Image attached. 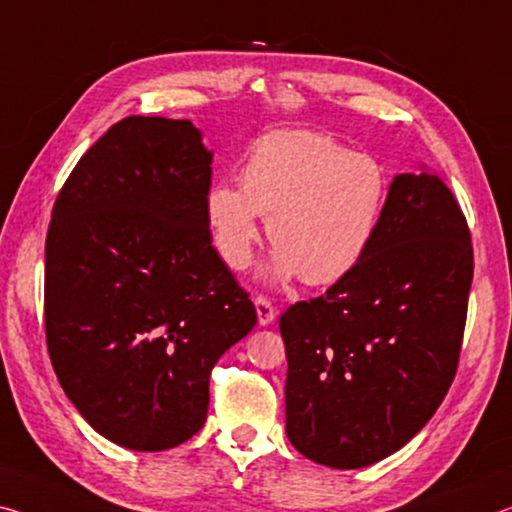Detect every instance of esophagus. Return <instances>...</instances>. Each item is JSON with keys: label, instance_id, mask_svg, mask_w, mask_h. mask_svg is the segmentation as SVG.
I'll return each mask as SVG.
<instances>
[{"label": "esophagus", "instance_id": "34e87169", "mask_svg": "<svg viewBox=\"0 0 512 512\" xmlns=\"http://www.w3.org/2000/svg\"><path fill=\"white\" fill-rule=\"evenodd\" d=\"M254 306H256L258 324H261V326H270L276 320V308L270 304V299H267V297H256Z\"/></svg>", "mask_w": 512, "mask_h": 512}]
</instances>
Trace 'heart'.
I'll use <instances>...</instances> for the list:
<instances>
[{"label":"heart","instance_id":"b5f03b06","mask_svg":"<svg viewBox=\"0 0 512 512\" xmlns=\"http://www.w3.org/2000/svg\"><path fill=\"white\" fill-rule=\"evenodd\" d=\"M388 192L390 174L379 158L315 131H274L251 147L240 186H211L204 211L217 254L231 270L251 263L267 217L274 249L265 276L331 286L367 256Z\"/></svg>","mask_w":512,"mask_h":512}]
</instances>
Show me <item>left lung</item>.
<instances>
[{"mask_svg":"<svg viewBox=\"0 0 512 512\" xmlns=\"http://www.w3.org/2000/svg\"><path fill=\"white\" fill-rule=\"evenodd\" d=\"M472 238L435 172L397 174L367 256L281 315L286 433L333 469L379 463L445 399L463 342Z\"/></svg>","mask_w":512,"mask_h":512,"instance_id":"left-lung-1","label":"left lung"}]
</instances>
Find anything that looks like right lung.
Wrapping results in <instances>:
<instances>
[{"mask_svg": "<svg viewBox=\"0 0 512 512\" xmlns=\"http://www.w3.org/2000/svg\"><path fill=\"white\" fill-rule=\"evenodd\" d=\"M211 165L190 120L133 115L88 149L54 204V372L83 420L133 451L172 449L204 426L211 370L256 326L211 245Z\"/></svg>", "mask_w": 512, "mask_h": 512, "instance_id": "1", "label": "right lung"}]
</instances>
